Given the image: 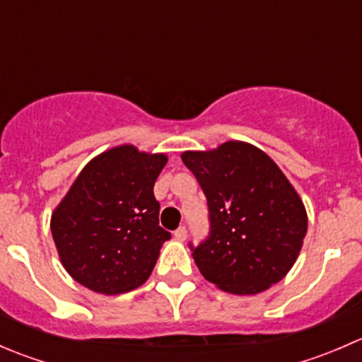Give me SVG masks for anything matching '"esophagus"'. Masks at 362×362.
<instances>
[{"label":"esophagus","mask_w":362,"mask_h":362,"mask_svg":"<svg viewBox=\"0 0 362 362\" xmlns=\"http://www.w3.org/2000/svg\"><path fill=\"white\" fill-rule=\"evenodd\" d=\"M173 236L178 240V242H184V240L187 238V229H185V226H180V228L173 233Z\"/></svg>","instance_id":"esophagus-1"}]
</instances>
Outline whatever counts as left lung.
Returning <instances> with one entry per match:
<instances>
[{
    "mask_svg": "<svg viewBox=\"0 0 362 362\" xmlns=\"http://www.w3.org/2000/svg\"><path fill=\"white\" fill-rule=\"evenodd\" d=\"M208 203L210 235L192 257L218 289L250 296L269 289L289 273L303 247L305 204L275 160L245 141L214 151H187Z\"/></svg>",
    "mask_w": 362,
    "mask_h": 362,
    "instance_id": "left-lung-1",
    "label": "left lung"
}]
</instances>
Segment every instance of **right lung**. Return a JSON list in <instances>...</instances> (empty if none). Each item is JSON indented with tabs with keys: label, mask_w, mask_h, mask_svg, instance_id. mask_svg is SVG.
<instances>
[{
	"label": "right lung",
	"mask_w": 362,
	"mask_h": 362,
	"mask_svg": "<svg viewBox=\"0 0 362 362\" xmlns=\"http://www.w3.org/2000/svg\"><path fill=\"white\" fill-rule=\"evenodd\" d=\"M164 154L119 145L86 164L50 218L64 269L87 289L122 294L147 282L168 231L154 184Z\"/></svg>",
	"instance_id": "right-lung-1"
}]
</instances>
